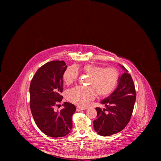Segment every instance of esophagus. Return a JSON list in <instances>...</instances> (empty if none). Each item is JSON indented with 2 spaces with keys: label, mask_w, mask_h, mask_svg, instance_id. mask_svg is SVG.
Masks as SVG:
<instances>
[{
  "label": "esophagus",
  "mask_w": 161,
  "mask_h": 161,
  "mask_svg": "<svg viewBox=\"0 0 161 161\" xmlns=\"http://www.w3.org/2000/svg\"><path fill=\"white\" fill-rule=\"evenodd\" d=\"M84 109H85V108H80V107H77V108H76V110H77V112H80L81 110H84Z\"/></svg>",
  "instance_id": "34e87169"
}]
</instances>
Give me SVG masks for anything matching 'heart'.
I'll list each match as a JSON object with an SVG mask.
<instances>
[{"label":"heart","instance_id":"obj_1","mask_svg":"<svg viewBox=\"0 0 161 161\" xmlns=\"http://www.w3.org/2000/svg\"><path fill=\"white\" fill-rule=\"evenodd\" d=\"M78 69V68L70 66L64 71L63 78L67 85H70L77 80ZM80 70L89 75L88 85L91 87H75L68 91L67 98L71 103L83 108L88 106L95 98V91L100 96L111 93L119 79V74L114 68L103 69L93 64H86L80 68Z\"/></svg>","mask_w":161,"mask_h":161}]
</instances>
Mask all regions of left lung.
<instances>
[{"instance_id": "1", "label": "left lung", "mask_w": 161, "mask_h": 161, "mask_svg": "<svg viewBox=\"0 0 161 161\" xmlns=\"http://www.w3.org/2000/svg\"><path fill=\"white\" fill-rule=\"evenodd\" d=\"M125 72L119 76L118 86L101 103L106 108H96L97 119L94 129L100 136H108L121 131L129 123L136 100L135 86L130 74L121 66Z\"/></svg>"}]
</instances>
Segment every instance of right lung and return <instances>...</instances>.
Instances as JSON below:
<instances>
[{"label":"right lung","mask_w":161,"mask_h":161,"mask_svg":"<svg viewBox=\"0 0 161 161\" xmlns=\"http://www.w3.org/2000/svg\"><path fill=\"white\" fill-rule=\"evenodd\" d=\"M66 68L63 61L47 63L36 71L30 85V108L34 119L42 132L53 138L70 133L72 116L76 109L74 104L66 102L60 112L55 110L63 98L61 92Z\"/></svg>","instance_id":"obj_1"}]
</instances>
